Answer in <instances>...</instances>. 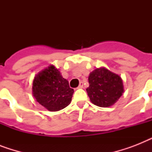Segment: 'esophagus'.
Returning a JSON list of instances; mask_svg holds the SVG:
<instances>
[{"mask_svg": "<svg viewBox=\"0 0 152 152\" xmlns=\"http://www.w3.org/2000/svg\"><path fill=\"white\" fill-rule=\"evenodd\" d=\"M83 88V82H80V84H79L78 88Z\"/></svg>", "mask_w": 152, "mask_h": 152, "instance_id": "esophagus-1", "label": "esophagus"}]
</instances>
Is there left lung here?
Listing matches in <instances>:
<instances>
[{
    "label": "left lung",
    "mask_w": 152,
    "mask_h": 152,
    "mask_svg": "<svg viewBox=\"0 0 152 152\" xmlns=\"http://www.w3.org/2000/svg\"><path fill=\"white\" fill-rule=\"evenodd\" d=\"M89 87L86 90L93 104L108 107L115 103L124 91L120 76L105 68L95 69L88 77Z\"/></svg>",
    "instance_id": "obj_1"
}]
</instances>
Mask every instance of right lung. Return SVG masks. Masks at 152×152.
<instances>
[{
	"mask_svg": "<svg viewBox=\"0 0 152 152\" xmlns=\"http://www.w3.org/2000/svg\"><path fill=\"white\" fill-rule=\"evenodd\" d=\"M32 88L34 99L50 111H58L69 106L74 92L69 81L53 65L34 77Z\"/></svg>",
	"mask_w": 152,
	"mask_h": 152,
	"instance_id": "right-lung-1",
	"label": "right lung"
}]
</instances>
